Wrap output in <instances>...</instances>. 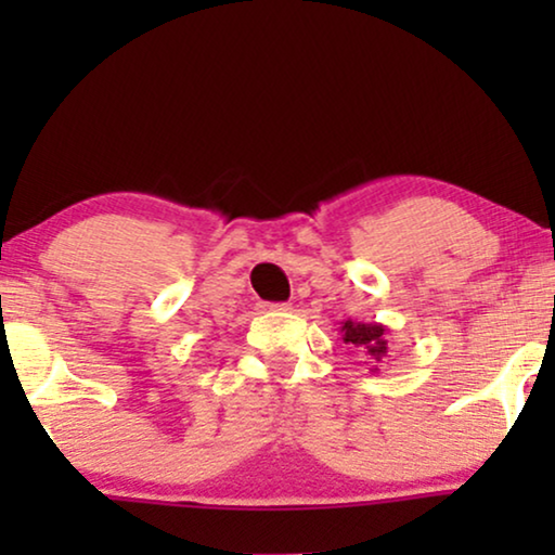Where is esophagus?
I'll return each mask as SVG.
<instances>
[{
  "label": "esophagus",
  "instance_id": "34e87169",
  "mask_svg": "<svg viewBox=\"0 0 555 555\" xmlns=\"http://www.w3.org/2000/svg\"><path fill=\"white\" fill-rule=\"evenodd\" d=\"M293 306L291 302H270V306H264V310H291Z\"/></svg>",
  "mask_w": 555,
  "mask_h": 555
}]
</instances>
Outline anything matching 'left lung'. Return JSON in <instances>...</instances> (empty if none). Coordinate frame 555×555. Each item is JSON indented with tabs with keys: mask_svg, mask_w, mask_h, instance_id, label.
Here are the masks:
<instances>
[{
	"mask_svg": "<svg viewBox=\"0 0 555 555\" xmlns=\"http://www.w3.org/2000/svg\"><path fill=\"white\" fill-rule=\"evenodd\" d=\"M340 336H344V344H351L366 359L363 363H371L374 374L378 363L389 359V328L382 323H359L348 318L340 323Z\"/></svg>",
	"mask_w": 555,
	"mask_h": 555,
	"instance_id": "1",
	"label": "left lung"
}]
</instances>
